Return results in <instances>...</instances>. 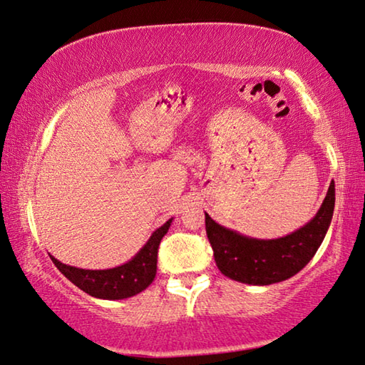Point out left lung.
<instances>
[{
  "label": "left lung",
  "mask_w": 365,
  "mask_h": 365,
  "mask_svg": "<svg viewBox=\"0 0 365 365\" xmlns=\"http://www.w3.org/2000/svg\"><path fill=\"white\" fill-rule=\"evenodd\" d=\"M336 188L331 182L320 210L306 226L276 240L250 238L215 222L205 213V230L220 271L251 285L282 282L304 268L319 250L334 213Z\"/></svg>",
  "instance_id": "left-lung-1"
}]
</instances>
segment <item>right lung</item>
<instances>
[{
	"label": "right lung",
	"mask_w": 365,
	"mask_h": 365,
	"mask_svg": "<svg viewBox=\"0 0 365 365\" xmlns=\"http://www.w3.org/2000/svg\"><path fill=\"white\" fill-rule=\"evenodd\" d=\"M173 218L153 232L141 251L130 262L110 269H83L61 263L50 255L56 268L68 281L94 298L123 299L135 297L152 284L157 274V254L161 238L168 234Z\"/></svg>",
	"instance_id": "1"
}]
</instances>
